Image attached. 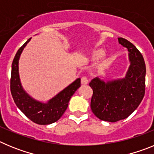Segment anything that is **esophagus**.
<instances>
[{"instance_id": "1", "label": "esophagus", "mask_w": 154, "mask_h": 154, "mask_svg": "<svg viewBox=\"0 0 154 154\" xmlns=\"http://www.w3.org/2000/svg\"><path fill=\"white\" fill-rule=\"evenodd\" d=\"M89 83V80H88V79L86 78V77H85V76H83V77H82L81 79V84L82 85H87V84Z\"/></svg>"}]
</instances>
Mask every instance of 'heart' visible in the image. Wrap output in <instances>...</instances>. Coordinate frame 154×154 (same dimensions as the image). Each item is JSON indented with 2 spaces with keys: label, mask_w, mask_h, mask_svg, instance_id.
I'll return each mask as SVG.
<instances>
[{
  "label": "heart",
  "mask_w": 154,
  "mask_h": 154,
  "mask_svg": "<svg viewBox=\"0 0 154 154\" xmlns=\"http://www.w3.org/2000/svg\"><path fill=\"white\" fill-rule=\"evenodd\" d=\"M88 59L90 62H96L99 61L96 66V71L98 72H103L111 66L113 58L110 54H106V50L103 48H96L89 51Z\"/></svg>",
  "instance_id": "heart-1"
}]
</instances>
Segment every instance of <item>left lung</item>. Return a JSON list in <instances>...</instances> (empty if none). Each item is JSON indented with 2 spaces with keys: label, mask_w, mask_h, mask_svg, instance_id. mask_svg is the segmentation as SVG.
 <instances>
[{
  "label": "left lung",
  "mask_w": 154,
  "mask_h": 154,
  "mask_svg": "<svg viewBox=\"0 0 154 154\" xmlns=\"http://www.w3.org/2000/svg\"><path fill=\"white\" fill-rule=\"evenodd\" d=\"M127 48L130 65L123 78L96 77L89 82L92 89L91 109L99 119L111 123L127 118L140 104L145 94L146 65L143 57L131 42L118 38Z\"/></svg>",
  "instance_id": "obj_1"
}]
</instances>
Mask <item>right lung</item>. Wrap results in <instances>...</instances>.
I'll use <instances>...</instances> for the list:
<instances>
[{
    "label": "right lung",
    "instance_id": "add662e5",
    "mask_svg": "<svg viewBox=\"0 0 154 154\" xmlns=\"http://www.w3.org/2000/svg\"><path fill=\"white\" fill-rule=\"evenodd\" d=\"M31 38H29L16 53L11 66V92L17 108L34 123L48 125L60 119L69 106L73 94L81 85V79L78 78L65 89L47 102L34 99L24 90L19 75V59L23 50Z\"/></svg>",
    "mask_w": 154,
    "mask_h": 154
}]
</instances>
